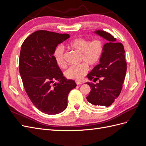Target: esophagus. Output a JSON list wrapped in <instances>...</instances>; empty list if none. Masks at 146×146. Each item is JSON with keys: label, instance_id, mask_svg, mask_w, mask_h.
Returning <instances> with one entry per match:
<instances>
[{"label": "esophagus", "instance_id": "34e87169", "mask_svg": "<svg viewBox=\"0 0 146 146\" xmlns=\"http://www.w3.org/2000/svg\"><path fill=\"white\" fill-rule=\"evenodd\" d=\"M76 84L77 85H81V84H82V82H79V81H76Z\"/></svg>", "mask_w": 146, "mask_h": 146}]
</instances>
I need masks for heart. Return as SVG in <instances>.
I'll list each match as a JSON object with an SVG mask.
<instances>
[{
  "label": "heart",
  "mask_w": 146,
  "mask_h": 146,
  "mask_svg": "<svg viewBox=\"0 0 146 146\" xmlns=\"http://www.w3.org/2000/svg\"><path fill=\"white\" fill-rule=\"evenodd\" d=\"M68 46L80 53V61L85 62L77 66H72L66 70L65 76L69 79L80 80L88 72V65L94 66L98 64L101 59L104 52V44L99 39L90 41L88 39L78 38L70 41ZM64 50L63 46H57L54 52V58L56 64L60 68H64L66 63L64 59Z\"/></svg>",
  "instance_id": "1"
}]
</instances>
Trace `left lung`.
<instances>
[{
    "instance_id": "obj_1",
    "label": "left lung",
    "mask_w": 146,
    "mask_h": 146,
    "mask_svg": "<svg viewBox=\"0 0 146 146\" xmlns=\"http://www.w3.org/2000/svg\"><path fill=\"white\" fill-rule=\"evenodd\" d=\"M94 33L108 41L104 45V52L99 64L86 77L97 83L87 82L91 88L88 102L94 105H111L120 94L127 71L125 50L122 44L116 41L112 35L103 30Z\"/></svg>"
}]
</instances>
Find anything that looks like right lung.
<instances>
[{
	"label": "right lung",
	"mask_w": 146,
	"mask_h": 146,
	"mask_svg": "<svg viewBox=\"0 0 146 146\" xmlns=\"http://www.w3.org/2000/svg\"><path fill=\"white\" fill-rule=\"evenodd\" d=\"M69 37L66 33L38 30L21 46L19 73L25 90L35 107L47 114L65 110L69 92L77 86L63 76L54 58L55 48Z\"/></svg>",
	"instance_id": "right-lung-1"
}]
</instances>
